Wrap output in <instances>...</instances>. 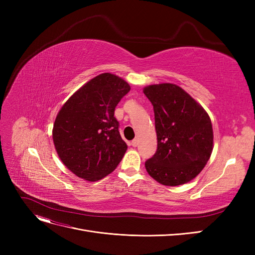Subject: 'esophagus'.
I'll use <instances>...</instances> for the list:
<instances>
[{
    "mask_svg": "<svg viewBox=\"0 0 255 255\" xmlns=\"http://www.w3.org/2000/svg\"><path fill=\"white\" fill-rule=\"evenodd\" d=\"M138 143H139V140H138L137 138H136V139H133V140H132V142H130V144H132L133 146H137V145H138Z\"/></svg>",
    "mask_w": 255,
    "mask_h": 255,
    "instance_id": "obj_1",
    "label": "esophagus"
}]
</instances>
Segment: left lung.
Here are the masks:
<instances>
[{"instance_id": "left-lung-1", "label": "left lung", "mask_w": 255, "mask_h": 255, "mask_svg": "<svg viewBox=\"0 0 255 255\" xmlns=\"http://www.w3.org/2000/svg\"><path fill=\"white\" fill-rule=\"evenodd\" d=\"M143 94L153 105L157 150L145 161L148 173L166 186L191 181L213 151V127L203 107L174 84L150 85Z\"/></svg>"}]
</instances>
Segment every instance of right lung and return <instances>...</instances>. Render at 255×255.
I'll list each match as a JSON object with an SVG mask.
<instances>
[{"instance_id":"obj_1","label":"right lung","mask_w":255,"mask_h":255,"mask_svg":"<svg viewBox=\"0 0 255 255\" xmlns=\"http://www.w3.org/2000/svg\"><path fill=\"white\" fill-rule=\"evenodd\" d=\"M130 90L119 76L102 73L73 94L57 114L53 141L60 160L82 179L95 182L113 172L128 149L114 117Z\"/></svg>"}]
</instances>
